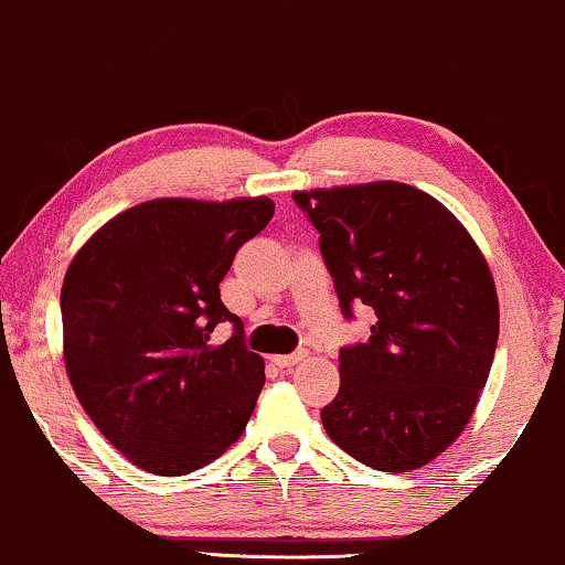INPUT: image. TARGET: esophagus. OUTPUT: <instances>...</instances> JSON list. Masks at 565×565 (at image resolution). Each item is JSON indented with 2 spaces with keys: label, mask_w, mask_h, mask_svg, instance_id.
Masks as SVG:
<instances>
[{
  "label": "esophagus",
  "mask_w": 565,
  "mask_h": 565,
  "mask_svg": "<svg viewBox=\"0 0 565 565\" xmlns=\"http://www.w3.org/2000/svg\"><path fill=\"white\" fill-rule=\"evenodd\" d=\"M307 359V351H297L291 355H274V363L279 365V369H291V365H297Z\"/></svg>",
  "instance_id": "1"
}]
</instances>
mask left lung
<instances>
[{"mask_svg": "<svg viewBox=\"0 0 565 565\" xmlns=\"http://www.w3.org/2000/svg\"><path fill=\"white\" fill-rule=\"evenodd\" d=\"M320 233L340 309L376 312L340 351L330 440L376 471L430 463L471 419L499 338L487 258L448 206L399 181L294 192Z\"/></svg>", "mask_w": 565, "mask_h": 565, "instance_id": "1", "label": "left lung"}]
</instances>
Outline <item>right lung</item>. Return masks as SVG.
<instances>
[{"instance_id":"right-lung-1","label":"right lung","mask_w":565,"mask_h":565,"mask_svg":"<svg viewBox=\"0 0 565 565\" xmlns=\"http://www.w3.org/2000/svg\"><path fill=\"white\" fill-rule=\"evenodd\" d=\"M271 217L268 196L150 200L102 225L71 260L61 289L68 381L99 433L142 471L192 473L248 425L264 359L245 348L220 281ZM220 321L236 332L210 347Z\"/></svg>"}]
</instances>
